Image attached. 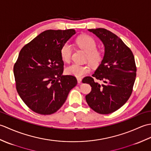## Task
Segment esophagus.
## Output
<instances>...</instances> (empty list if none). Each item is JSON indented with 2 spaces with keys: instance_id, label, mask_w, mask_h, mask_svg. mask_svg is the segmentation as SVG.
<instances>
[{
  "instance_id": "obj_1",
  "label": "esophagus",
  "mask_w": 151,
  "mask_h": 151,
  "mask_svg": "<svg viewBox=\"0 0 151 151\" xmlns=\"http://www.w3.org/2000/svg\"><path fill=\"white\" fill-rule=\"evenodd\" d=\"M77 82H78V84H81V82H82V78H77Z\"/></svg>"
}]
</instances>
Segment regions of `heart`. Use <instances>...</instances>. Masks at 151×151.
Instances as JSON below:
<instances>
[{"mask_svg": "<svg viewBox=\"0 0 151 151\" xmlns=\"http://www.w3.org/2000/svg\"><path fill=\"white\" fill-rule=\"evenodd\" d=\"M78 47L86 52L89 63L93 66H97L101 63L102 59V53L101 50L97 48L96 41L88 35H83L80 36L77 41ZM72 53V46L69 42L64 43L60 49V56L64 62H69L70 60ZM90 71L88 66L82 65L74 63L66 67L65 73L69 75L75 76L76 77H82L87 75Z\"/></svg>", "mask_w": 151, "mask_h": 151, "instance_id": "b5f03b06", "label": "heart"}]
</instances>
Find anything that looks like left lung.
Returning a JSON list of instances; mask_svg holds the SVG:
<instances>
[{
    "mask_svg": "<svg viewBox=\"0 0 151 151\" xmlns=\"http://www.w3.org/2000/svg\"><path fill=\"white\" fill-rule=\"evenodd\" d=\"M88 30L103 43L104 55L92 77L82 80L91 87L86 100L97 113L109 114L123 106L132 94L136 76L135 60L130 48L111 32L101 28Z\"/></svg>",
    "mask_w": 151,
    "mask_h": 151,
    "instance_id": "left-lung-1",
    "label": "left lung"
}]
</instances>
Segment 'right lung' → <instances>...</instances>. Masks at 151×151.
I'll use <instances>...</instances> for the list:
<instances>
[{"instance_id":"1","label":"right lung","mask_w":151,"mask_h":151,"mask_svg":"<svg viewBox=\"0 0 151 151\" xmlns=\"http://www.w3.org/2000/svg\"><path fill=\"white\" fill-rule=\"evenodd\" d=\"M74 29L48 30L25 45L14 64L18 94L27 106L41 115L55 113L65 102L70 89L77 84L72 75H62L60 49Z\"/></svg>"}]
</instances>
